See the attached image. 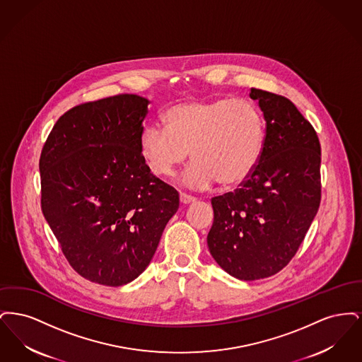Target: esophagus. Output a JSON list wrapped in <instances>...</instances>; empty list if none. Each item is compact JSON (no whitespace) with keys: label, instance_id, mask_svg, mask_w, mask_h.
Masks as SVG:
<instances>
[{"label":"esophagus","instance_id":"1","mask_svg":"<svg viewBox=\"0 0 362 362\" xmlns=\"http://www.w3.org/2000/svg\"><path fill=\"white\" fill-rule=\"evenodd\" d=\"M197 199L194 198V197H191L189 194H185V192H180V202L183 204V205H189V204H192V202H195Z\"/></svg>","mask_w":362,"mask_h":362}]
</instances>
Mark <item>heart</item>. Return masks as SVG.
Returning a JSON list of instances; mask_svg holds the SVG:
<instances>
[{
	"mask_svg": "<svg viewBox=\"0 0 362 362\" xmlns=\"http://www.w3.org/2000/svg\"><path fill=\"white\" fill-rule=\"evenodd\" d=\"M164 127L146 126L139 153L151 173L170 176L186 158L194 163L183 180L206 189L244 183L258 165L264 144L262 112L247 99H210L175 104L163 114Z\"/></svg>",
	"mask_w": 362,
	"mask_h": 362,
	"instance_id": "heart-1",
	"label": "heart"
}]
</instances>
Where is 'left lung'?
Returning a JSON list of instances; mask_svg holds the SVG:
<instances>
[{
    "label": "left lung",
    "instance_id": "1",
    "mask_svg": "<svg viewBox=\"0 0 362 362\" xmlns=\"http://www.w3.org/2000/svg\"><path fill=\"white\" fill-rule=\"evenodd\" d=\"M266 121L258 165L240 189L214 197L209 251L243 281L274 276L296 255L320 205V142L286 98L251 88Z\"/></svg>",
    "mask_w": 362,
    "mask_h": 362
}]
</instances>
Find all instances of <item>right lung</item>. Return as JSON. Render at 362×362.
<instances>
[{
	"label": "right lung",
	"instance_id": "obj_1",
	"mask_svg": "<svg viewBox=\"0 0 362 362\" xmlns=\"http://www.w3.org/2000/svg\"><path fill=\"white\" fill-rule=\"evenodd\" d=\"M148 104L124 93L76 105L42 149L43 216L70 266L95 284L136 279L179 209L177 191L139 153Z\"/></svg>",
	"mask_w": 362,
	"mask_h": 362
}]
</instances>
